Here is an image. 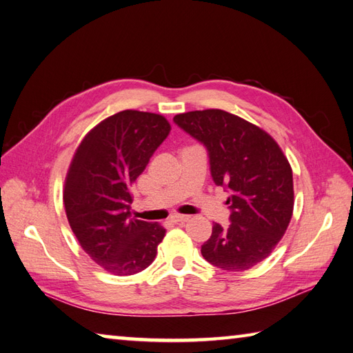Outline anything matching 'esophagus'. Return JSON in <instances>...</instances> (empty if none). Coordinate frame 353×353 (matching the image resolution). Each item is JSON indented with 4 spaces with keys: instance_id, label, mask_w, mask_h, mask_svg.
Instances as JSON below:
<instances>
[{
    "instance_id": "obj_1",
    "label": "esophagus",
    "mask_w": 353,
    "mask_h": 353,
    "mask_svg": "<svg viewBox=\"0 0 353 353\" xmlns=\"http://www.w3.org/2000/svg\"><path fill=\"white\" fill-rule=\"evenodd\" d=\"M170 221L175 222V223H185L187 221H190V216H187V215H174L172 218H170Z\"/></svg>"
}]
</instances>
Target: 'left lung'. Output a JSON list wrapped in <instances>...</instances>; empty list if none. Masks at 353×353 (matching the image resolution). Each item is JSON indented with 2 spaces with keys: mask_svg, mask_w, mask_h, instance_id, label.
I'll return each mask as SVG.
<instances>
[{
  "mask_svg": "<svg viewBox=\"0 0 353 353\" xmlns=\"http://www.w3.org/2000/svg\"><path fill=\"white\" fill-rule=\"evenodd\" d=\"M174 122L205 144L213 181L230 191L231 223H213L203 258L223 271L250 270L268 258L290 223V163L268 132L225 110L179 113Z\"/></svg>",
  "mask_w": 353,
  "mask_h": 353,
  "instance_id": "1",
  "label": "left lung"
}]
</instances>
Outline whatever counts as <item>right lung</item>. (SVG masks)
<instances>
[{
  "label": "right lung",
  "instance_id": "1",
  "mask_svg": "<svg viewBox=\"0 0 353 353\" xmlns=\"http://www.w3.org/2000/svg\"><path fill=\"white\" fill-rule=\"evenodd\" d=\"M170 131L162 114L123 110L82 138L68 169L63 203L81 248L104 271L134 275L150 266L166 230L131 218V187Z\"/></svg>",
  "mask_w": 353,
  "mask_h": 353
}]
</instances>
